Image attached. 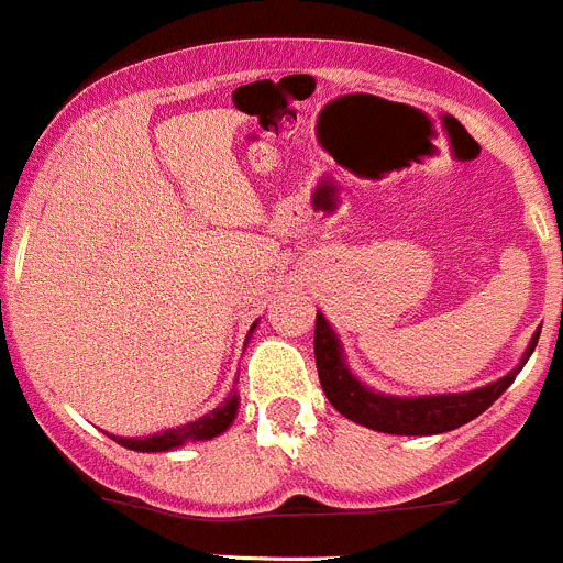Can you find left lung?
<instances>
[{"label":"left lung","instance_id":"obj_1","mask_svg":"<svg viewBox=\"0 0 563 563\" xmlns=\"http://www.w3.org/2000/svg\"><path fill=\"white\" fill-rule=\"evenodd\" d=\"M539 332L541 329L533 332L517 368H510L508 374L483 385V388L466 390V394L394 396L360 383L357 374L349 368V360H345L338 332L323 318V312H318L316 365L327 399L332 401V407L340 416L352 419L354 424H363L376 432H390V435H441V432L457 430V427L477 419L481 412H486L508 390V385L517 379L522 365L533 354L536 343H539Z\"/></svg>","mask_w":563,"mask_h":563}]
</instances>
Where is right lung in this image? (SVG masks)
Returning <instances> with one entry per match:
<instances>
[{"mask_svg": "<svg viewBox=\"0 0 563 563\" xmlns=\"http://www.w3.org/2000/svg\"><path fill=\"white\" fill-rule=\"evenodd\" d=\"M254 329L256 323L251 327L247 338L254 334ZM236 410H240V394H236L234 388L229 396H225V401H220L214 410L200 416V419L189 421V424H180V427H173V430L153 432V435H142V438H125V435H111V438L120 443V446H125V450H133V452H169L184 446V443H198V441H209V438L223 435V432L234 424Z\"/></svg>", "mask_w": 563, "mask_h": 563, "instance_id": "add662e5", "label": "right lung"}]
</instances>
